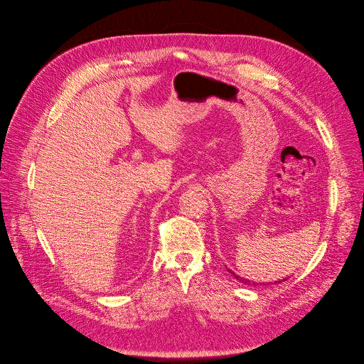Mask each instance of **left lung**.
<instances>
[{"mask_svg": "<svg viewBox=\"0 0 364 364\" xmlns=\"http://www.w3.org/2000/svg\"><path fill=\"white\" fill-rule=\"evenodd\" d=\"M228 271H231V269H228ZM231 274H232L238 281H241V282H242V284H245V285H255V282H252V281H250V279H245V278H241L240 275H237V274H235V272H232V271H231ZM275 282H277V281H275Z\"/></svg>", "mask_w": 364, "mask_h": 364, "instance_id": "obj_1", "label": "left lung"}]
</instances>
